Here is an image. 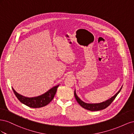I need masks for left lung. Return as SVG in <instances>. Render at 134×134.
Instances as JSON below:
<instances>
[{
  "label": "left lung",
  "instance_id": "1",
  "mask_svg": "<svg viewBox=\"0 0 134 134\" xmlns=\"http://www.w3.org/2000/svg\"><path fill=\"white\" fill-rule=\"evenodd\" d=\"M121 89H122V87L121 88V89L119 90V91L117 92L114 96H113L112 97H111L110 99H109L106 100L105 102L100 103L90 104V103H85V102H83V101L81 100L78 96H76V93H75V91H74V96H75V99H76L77 102H78V103L83 108L86 109H88V110L91 111H96L102 110V109H105L106 108H107L108 106H109V105L111 104V103L113 102V100L115 99V98L116 97V96H117V94H119V92L121 90Z\"/></svg>",
  "mask_w": 134,
  "mask_h": 134
}]
</instances>
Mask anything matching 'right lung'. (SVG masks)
Returning a JSON list of instances; mask_svg holds the SVG:
<instances>
[{
    "label": "right lung",
    "mask_w": 134,
    "mask_h": 134,
    "mask_svg": "<svg viewBox=\"0 0 134 134\" xmlns=\"http://www.w3.org/2000/svg\"><path fill=\"white\" fill-rule=\"evenodd\" d=\"M59 86V85H58L50 89L43 94L32 98L24 97L16 92L13 88L12 90L15 96L21 103L31 108H40L46 106L53 99Z\"/></svg>",
    "instance_id": "add662e5"
}]
</instances>
